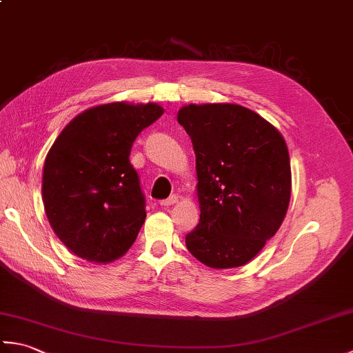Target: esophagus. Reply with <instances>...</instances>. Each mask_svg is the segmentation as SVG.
I'll return each mask as SVG.
<instances>
[{
    "instance_id": "esophagus-1",
    "label": "esophagus",
    "mask_w": 353,
    "mask_h": 353,
    "mask_svg": "<svg viewBox=\"0 0 353 353\" xmlns=\"http://www.w3.org/2000/svg\"><path fill=\"white\" fill-rule=\"evenodd\" d=\"M177 201H179V197L176 196V194H172V196H170L168 199L162 200L161 205H162V206H172V205H176Z\"/></svg>"
}]
</instances>
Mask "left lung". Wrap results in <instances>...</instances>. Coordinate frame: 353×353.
Segmentation results:
<instances>
[{"instance_id":"left-lung-1","label":"left lung","mask_w":353,"mask_h":353,"mask_svg":"<svg viewBox=\"0 0 353 353\" xmlns=\"http://www.w3.org/2000/svg\"><path fill=\"white\" fill-rule=\"evenodd\" d=\"M177 121L191 137L199 181L200 221L186 247L211 268L241 267L287 214L288 147L274 125L239 104H188Z\"/></svg>"}]
</instances>
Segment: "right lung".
<instances>
[{
  "instance_id": "add662e5",
  "label": "right lung",
  "mask_w": 353,
  "mask_h": 353,
  "mask_svg": "<svg viewBox=\"0 0 353 353\" xmlns=\"http://www.w3.org/2000/svg\"><path fill=\"white\" fill-rule=\"evenodd\" d=\"M163 114L156 103L100 104L81 112L45 157L42 200L57 238L89 262L121 258L145 221L129 161L138 134Z\"/></svg>"
}]
</instances>
